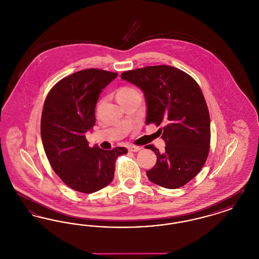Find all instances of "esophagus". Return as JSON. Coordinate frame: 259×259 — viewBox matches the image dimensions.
<instances>
[{"label": "esophagus", "mask_w": 259, "mask_h": 259, "mask_svg": "<svg viewBox=\"0 0 259 259\" xmlns=\"http://www.w3.org/2000/svg\"><path fill=\"white\" fill-rule=\"evenodd\" d=\"M128 149H129V151L137 152V151H139L141 149V148L140 147H136V146H130V147H128Z\"/></svg>", "instance_id": "34e87169"}]
</instances>
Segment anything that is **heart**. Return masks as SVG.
Returning a JSON list of instances; mask_svg holds the SVG:
<instances>
[{"mask_svg": "<svg viewBox=\"0 0 259 259\" xmlns=\"http://www.w3.org/2000/svg\"><path fill=\"white\" fill-rule=\"evenodd\" d=\"M136 90L134 88L131 87H122L118 90L117 92V97H123V96H127L133 92H135Z\"/></svg>", "mask_w": 259, "mask_h": 259, "instance_id": "heart-1", "label": "heart"}]
</instances>
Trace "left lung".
<instances>
[{"label": "left lung", "mask_w": 259, "mask_h": 259, "mask_svg": "<svg viewBox=\"0 0 259 259\" xmlns=\"http://www.w3.org/2000/svg\"><path fill=\"white\" fill-rule=\"evenodd\" d=\"M121 78L139 87L146 98L147 124L163 125L164 152L147 171L148 180L175 189L190 182L204 166L210 142L209 114L197 82L171 66H149L124 72Z\"/></svg>", "instance_id": "left-lung-1"}]
</instances>
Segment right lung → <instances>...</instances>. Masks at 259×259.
I'll return each instance as SVG.
<instances>
[{"label": "right lung", "mask_w": 259, "mask_h": 259, "mask_svg": "<svg viewBox=\"0 0 259 259\" xmlns=\"http://www.w3.org/2000/svg\"><path fill=\"white\" fill-rule=\"evenodd\" d=\"M117 76L87 69L64 77L47 96L40 121L42 146L54 172L74 190L93 193L110 185L115 160L127 148H90L85 138L96 122L102 90Z\"/></svg>", "instance_id": "right-lung-1"}]
</instances>
